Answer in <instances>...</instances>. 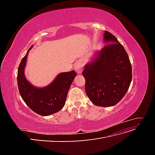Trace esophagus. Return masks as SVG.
<instances>
[{"instance_id": "esophagus-1", "label": "esophagus", "mask_w": 155, "mask_h": 155, "mask_svg": "<svg viewBox=\"0 0 155 155\" xmlns=\"http://www.w3.org/2000/svg\"><path fill=\"white\" fill-rule=\"evenodd\" d=\"M83 64L82 63V61H78L76 64L74 66V70L76 71L78 74H81L83 70Z\"/></svg>"}]
</instances>
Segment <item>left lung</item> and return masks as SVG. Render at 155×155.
I'll list each match as a JSON object with an SVG mask.
<instances>
[{
	"label": "left lung",
	"mask_w": 155,
	"mask_h": 155,
	"mask_svg": "<svg viewBox=\"0 0 155 155\" xmlns=\"http://www.w3.org/2000/svg\"><path fill=\"white\" fill-rule=\"evenodd\" d=\"M107 45L97 51L83 71L85 92L94 104L116 105L127 92L132 80V67L124 46L110 32L105 31Z\"/></svg>",
	"instance_id": "1"
}]
</instances>
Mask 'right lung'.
Segmentation results:
<instances>
[{"label": "right lung", "mask_w": 155, "mask_h": 155, "mask_svg": "<svg viewBox=\"0 0 155 155\" xmlns=\"http://www.w3.org/2000/svg\"><path fill=\"white\" fill-rule=\"evenodd\" d=\"M21 60L18 68L17 84L21 96L30 109L39 115L46 116L53 114L63 109L67 100L69 88L76 73L74 70L59 74L48 85L39 88L27 80L25 75L27 56Z\"/></svg>", "instance_id": "obj_1"}]
</instances>
